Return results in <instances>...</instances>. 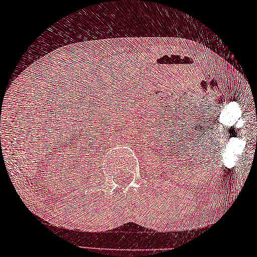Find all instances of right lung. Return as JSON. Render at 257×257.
<instances>
[{"label":"right lung","instance_id":"add662e5","mask_svg":"<svg viewBox=\"0 0 257 257\" xmlns=\"http://www.w3.org/2000/svg\"><path fill=\"white\" fill-rule=\"evenodd\" d=\"M139 232H140V231H139ZM139 235H140V233H138V235H137V236H139ZM144 235H145V234H144Z\"/></svg>","mask_w":257,"mask_h":257}]
</instances>
